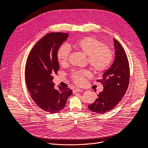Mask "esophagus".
I'll return each instance as SVG.
<instances>
[{"mask_svg":"<svg viewBox=\"0 0 148 148\" xmlns=\"http://www.w3.org/2000/svg\"><path fill=\"white\" fill-rule=\"evenodd\" d=\"M82 91V90L79 88H76L75 90H74L73 92H81Z\"/></svg>","mask_w":148,"mask_h":148,"instance_id":"obj_1","label":"esophagus"}]
</instances>
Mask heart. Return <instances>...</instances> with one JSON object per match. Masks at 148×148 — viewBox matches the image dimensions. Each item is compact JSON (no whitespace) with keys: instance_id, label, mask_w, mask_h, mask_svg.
<instances>
[{"instance_id":"b5f03b06","label":"heart","mask_w":148,"mask_h":148,"mask_svg":"<svg viewBox=\"0 0 148 148\" xmlns=\"http://www.w3.org/2000/svg\"><path fill=\"white\" fill-rule=\"evenodd\" d=\"M77 50L88 56V62L92 69L96 73H102L107 70L112 61V54L109 49L104 46L101 42L93 37L81 38L73 44ZM70 56V49L67 46H62L58 50L57 58L59 64L66 66ZM90 76L88 71L73 72L72 78L77 84H81L84 78Z\"/></svg>"}]
</instances>
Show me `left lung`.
I'll return each mask as SVG.
<instances>
[{
    "instance_id": "left-lung-1",
    "label": "left lung",
    "mask_w": 148,
    "mask_h": 148,
    "mask_svg": "<svg viewBox=\"0 0 148 148\" xmlns=\"http://www.w3.org/2000/svg\"><path fill=\"white\" fill-rule=\"evenodd\" d=\"M115 58L111 66L105 71L102 78L97 80L103 87L95 102L88 105L92 112L103 114L112 110L122 100L130 82V66L125 50L114 38Z\"/></svg>"
}]
</instances>
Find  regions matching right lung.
I'll return each mask as SVG.
<instances>
[{
	"mask_svg": "<svg viewBox=\"0 0 148 148\" xmlns=\"http://www.w3.org/2000/svg\"><path fill=\"white\" fill-rule=\"evenodd\" d=\"M68 33H50L40 39L31 50L26 63L25 78L31 97L38 106L50 114L64 108L73 94L69 88H54V74L60 69L57 51L67 38Z\"/></svg>",
	"mask_w": 148,
	"mask_h": 148,
	"instance_id": "obj_1",
	"label": "right lung"
}]
</instances>
